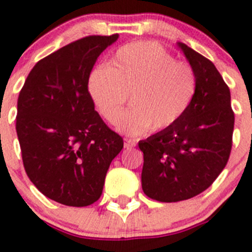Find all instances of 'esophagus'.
Returning a JSON list of instances; mask_svg holds the SVG:
<instances>
[{
	"mask_svg": "<svg viewBox=\"0 0 252 252\" xmlns=\"http://www.w3.org/2000/svg\"><path fill=\"white\" fill-rule=\"evenodd\" d=\"M135 146H137V142H135L134 139H128V138H124V148L130 149Z\"/></svg>",
	"mask_w": 252,
	"mask_h": 252,
	"instance_id": "34e87169",
	"label": "esophagus"
}]
</instances>
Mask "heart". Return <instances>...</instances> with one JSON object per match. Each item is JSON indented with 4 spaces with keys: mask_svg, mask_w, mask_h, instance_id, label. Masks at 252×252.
Returning a JSON list of instances; mask_svg holds the SVG:
<instances>
[{
    "mask_svg": "<svg viewBox=\"0 0 252 252\" xmlns=\"http://www.w3.org/2000/svg\"><path fill=\"white\" fill-rule=\"evenodd\" d=\"M109 65H99L89 76V90L101 117L119 121L131 93L133 106L119 122V129L139 134L172 128L192 105L197 93L194 69L154 41L119 47Z\"/></svg>",
    "mask_w": 252,
    "mask_h": 252,
    "instance_id": "1",
    "label": "heart"
}]
</instances>
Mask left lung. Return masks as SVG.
Returning <instances> with one entry per match:
<instances>
[{"instance_id": "1", "label": "left lung", "mask_w": 252, "mask_h": 252, "mask_svg": "<svg viewBox=\"0 0 252 252\" xmlns=\"http://www.w3.org/2000/svg\"><path fill=\"white\" fill-rule=\"evenodd\" d=\"M197 75L194 100L172 128L138 143L142 188L152 199L178 202L206 191L230 158L235 114L227 84L212 61L178 44Z\"/></svg>"}]
</instances>
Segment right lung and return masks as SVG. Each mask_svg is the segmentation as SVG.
Segmentation results:
<instances>
[{
    "label": "right lung",
    "instance_id": "1",
    "mask_svg": "<svg viewBox=\"0 0 252 252\" xmlns=\"http://www.w3.org/2000/svg\"><path fill=\"white\" fill-rule=\"evenodd\" d=\"M118 33L61 47L32 67L17 100L16 131L25 171L47 198L84 207L98 201L123 138L94 109L88 84Z\"/></svg>",
    "mask_w": 252,
    "mask_h": 252
}]
</instances>
